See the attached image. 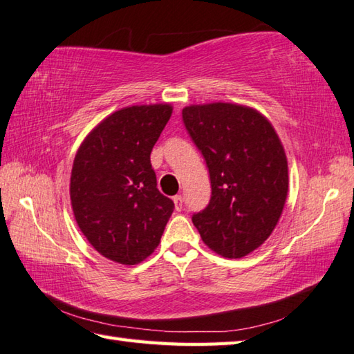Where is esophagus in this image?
Here are the masks:
<instances>
[{
	"label": "esophagus",
	"mask_w": 354,
	"mask_h": 354,
	"mask_svg": "<svg viewBox=\"0 0 354 354\" xmlns=\"http://www.w3.org/2000/svg\"><path fill=\"white\" fill-rule=\"evenodd\" d=\"M173 203H175V209H176L178 212L183 210V207H184V198H183L181 195L173 196Z\"/></svg>",
	"instance_id": "1"
}]
</instances>
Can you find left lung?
<instances>
[{"label":"left lung","instance_id":"obj_1","mask_svg":"<svg viewBox=\"0 0 354 354\" xmlns=\"http://www.w3.org/2000/svg\"><path fill=\"white\" fill-rule=\"evenodd\" d=\"M183 121L210 173L212 198L193 225L224 258H244L274 230L288 195V164L272 122L233 102L193 104Z\"/></svg>","mask_w":354,"mask_h":354}]
</instances>
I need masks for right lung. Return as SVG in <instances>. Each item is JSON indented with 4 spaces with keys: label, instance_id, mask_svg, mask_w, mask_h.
Returning <instances> with one entry per match:
<instances>
[{
    "label": "right lung",
    "instance_id": "obj_1",
    "mask_svg": "<svg viewBox=\"0 0 354 354\" xmlns=\"http://www.w3.org/2000/svg\"><path fill=\"white\" fill-rule=\"evenodd\" d=\"M173 112L170 104L116 110L81 142L71 201L80 230L96 252L135 266L155 252L175 204L156 189L150 153Z\"/></svg>",
    "mask_w": 354,
    "mask_h": 354
}]
</instances>
